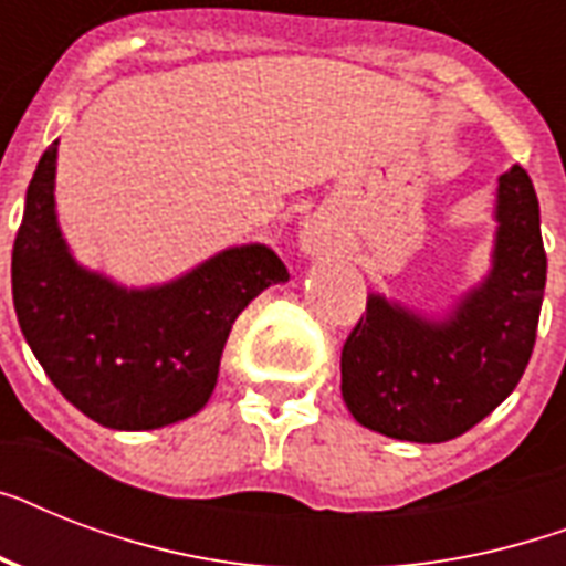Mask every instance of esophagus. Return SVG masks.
Instances as JSON below:
<instances>
[{
	"instance_id": "esophagus-1",
	"label": "esophagus",
	"mask_w": 566,
	"mask_h": 566,
	"mask_svg": "<svg viewBox=\"0 0 566 566\" xmlns=\"http://www.w3.org/2000/svg\"><path fill=\"white\" fill-rule=\"evenodd\" d=\"M300 240L302 249H305L308 255H326V252H332V249L337 247V231L328 217L317 213V217L305 220Z\"/></svg>"
}]
</instances>
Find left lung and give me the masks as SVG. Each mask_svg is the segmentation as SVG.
Segmentation results:
<instances>
[{
	"label": "left lung",
	"instance_id": "left-lung-1",
	"mask_svg": "<svg viewBox=\"0 0 566 566\" xmlns=\"http://www.w3.org/2000/svg\"><path fill=\"white\" fill-rule=\"evenodd\" d=\"M500 234L488 282L443 323L373 296L340 353V394L367 429L443 443L482 422L523 378L546 287L541 208L528 172L500 176Z\"/></svg>",
	"mask_w": 566,
	"mask_h": 566
}]
</instances>
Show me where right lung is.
<instances>
[{"instance_id": "add662e5", "label": "right lung", "mask_w": 566, "mask_h": 566, "mask_svg": "<svg viewBox=\"0 0 566 566\" xmlns=\"http://www.w3.org/2000/svg\"><path fill=\"white\" fill-rule=\"evenodd\" d=\"M55 144L40 155L13 238V311L52 385L93 422L119 431L188 420L211 399L240 311L287 266L240 247L155 291H123L66 252L55 222Z\"/></svg>"}]
</instances>
